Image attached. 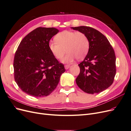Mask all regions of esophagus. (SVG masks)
Wrapping results in <instances>:
<instances>
[{
  "label": "esophagus",
  "instance_id": "34e87169",
  "mask_svg": "<svg viewBox=\"0 0 131 131\" xmlns=\"http://www.w3.org/2000/svg\"><path fill=\"white\" fill-rule=\"evenodd\" d=\"M70 67V65H66L65 66H64V68H65V69H66V70H67V69H68Z\"/></svg>",
  "mask_w": 131,
  "mask_h": 131
}]
</instances>
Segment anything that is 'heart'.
<instances>
[{
	"instance_id": "heart-1",
	"label": "heart",
	"mask_w": 131,
	"mask_h": 131,
	"mask_svg": "<svg viewBox=\"0 0 131 131\" xmlns=\"http://www.w3.org/2000/svg\"><path fill=\"white\" fill-rule=\"evenodd\" d=\"M56 41H51L49 47L51 52L57 59H62L63 63H69L77 58L82 59L88 53L89 49V41L88 37L82 32L64 30L56 37Z\"/></svg>"
}]
</instances>
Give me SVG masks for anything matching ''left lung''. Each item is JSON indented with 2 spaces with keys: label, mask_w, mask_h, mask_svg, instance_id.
I'll list each match as a JSON object with an SVG mask.
<instances>
[{
  "label": "left lung",
  "mask_w": 131,
  "mask_h": 131,
  "mask_svg": "<svg viewBox=\"0 0 131 131\" xmlns=\"http://www.w3.org/2000/svg\"><path fill=\"white\" fill-rule=\"evenodd\" d=\"M88 38L89 49L78 66L80 72L76 79L79 88L89 94L98 93L113 84L116 74V57L114 49L104 35L87 26L71 27Z\"/></svg>",
  "instance_id": "1"
}]
</instances>
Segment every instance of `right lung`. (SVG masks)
Wrapping results in <instances>:
<instances>
[{
	"instance_id": "right-lung-1",
	"label": "right lung",
	"mask_w": 131,
	"mask_h": 131,
	"mask_svg": "<svg viewBox=\"0 0 131 131\" xmlns=\"http://www.w3.org/2000/svg\"><path fill=\"white\" fill-rule=\"evenodd\" d=\"M58 32L53 27L37 28L22 39L15 53V81L30 96L42 97L50 94L66 71L49 47L50 39Z\"/></svg>"
}]
</instances>
